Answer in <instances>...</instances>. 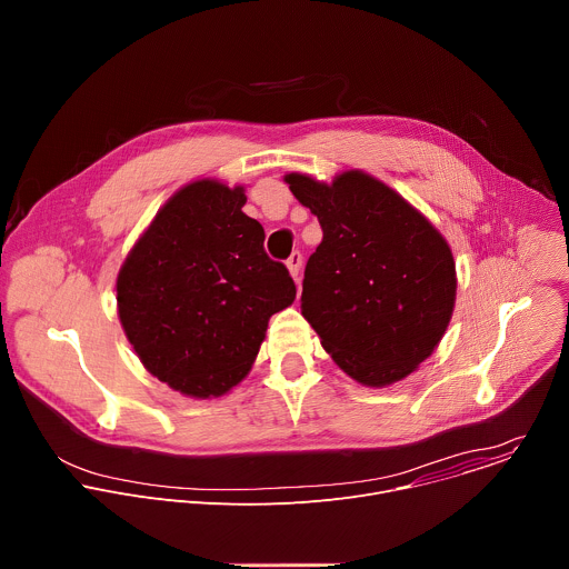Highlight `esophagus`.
Returning <instances> with one entry per match:
<instances>
[{
  "label": "esophagus",
  "mask_w": 569,
  "mask_h": 569,
  "mask_svg": "<svg viewBox=\"0 0 569 569\" xmlns=\"http://www.w3.org/2000/svg\"><path fill=\"white\" fill-rule=\"evenodd\" d=\"M301 263H303L301 252H292L290 259L286 261V266H288V270H290V274H292V279H295L297 283H299V279H301Z\"/></svg>",
  "instance_id": "obj_1"
}]
</instances>
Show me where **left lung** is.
<instances>
[{"label": "left lung", "mask_w": 569, "mask_h": 569, "mask_svg": "<svg viewBox=\"0 0 569 569\" xmlns=\"http://www.w3.org/2000/svg\"><path fill=\"white\" fill-rule=\"evenodd\" d=\"M323 238L303 272L301 315L336 365L367 387L408 378L439 347L457 297L448 240L365 171L331 184L288 173Z\"/></svg>", "instance_id": "left-lung-1"}]
</instances>
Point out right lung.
Returning <instances> with one entry per match:
<instances>
[{
  "label": "right lung",
  "mask_w": 569,
  "mask_h": 569,
  "mask_svg": "<svg viewBox=\"0 0 569 569\" xmlns=\"http://www.w3.org/2000/svg\"><path fill=\"white\" fill-rule=\"evenodd\" d=\"M246 189L204 178L176 191L128 252L117 310L141 365L191 398H218L246 378L268 321L295 301Z\"/></svg>",
  "instance_id": "obj_1"
}]
</instances>
